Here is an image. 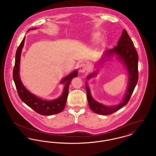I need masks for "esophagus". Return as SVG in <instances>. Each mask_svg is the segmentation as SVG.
Masks as SVG:
<instances>
[{
  "label": "esophagus",
  "mask_w": 156,
  "mask_h": 156,
  "mask_svg": "<svg viewBox=\"0 0 156 156\" xmlns=\"http://www.w3.org/2000/svg\"><path fill=\"white\" fill-rule=\"evenodd\" d=\"M88 65L85 64V63H83L81 64L80 66V72L83 73H85V71H87L88 69Z\"/></svg>",
  "instance_id": "1"
}]
</instances>
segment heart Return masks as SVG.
I'll return each mask as SVG.
<instances>
[{"mask_svg":"<svg viewBox=\"0 0 156 156\" xmlns=\"http://www.w3.org/2000/svg\"><path fill=\"white\" fill-rule=\"evenodd\" d=\"M98 34H95V37H98Z\"/></svg>","mask_w":156,"mask_h":156,"instance_id":"b5f03b06","label":"heart"}]
</instances>
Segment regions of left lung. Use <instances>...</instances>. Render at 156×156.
<instances>
[{
    "label": "left lung",
    "mask_w": 156,
    "mask_h": 156,
    "mask_svg": "<svg viewBox=\"0 0 156 156\" xmlns=\"http://www.w3.org/2000/svg\"><path fill=\"white\" fill-rule=\"evenodd\" d=\"M114 55H116L118 59L121 61V62H122L126 67L128 74V84L127 90L123 98L118 105L107 106L98 102L95 99H94L91 95L89 87L87 85V82H86L85 87L89 108L92 111L97 114L103 115H110L125 106L128 103L138 81V54L134 47L133 41L129 36L125 29L123 31L117 45L113 48L111 50L108 49L104 52V55L101 58V62L99 65L98 64V66L102 64L103 62L109 60L112 56ZM97 69H98L97 71H94V73L88 75L87 78V80H89V79L97 76L99 71L98 68H97Z\"/></svg>",
    "instance_id": "1"
}]
</instances>
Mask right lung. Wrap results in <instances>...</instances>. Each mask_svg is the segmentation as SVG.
Masks as SVG:
<instances>
[{"instance_id": "right-lung-1", "label": "right lung", "mask_w": 156, "mask_h": 156, "mask_svg": "<svg viewBox=\"0 0 156 156\" xmlns=\"http://www.w3.org/2000/svg\"><path fill=\"white\" fill-rule=\"evenodd\" d=\"M34 29H36V28L30 29L29 30ZM24 41L25 37L23 39L22 41L18 47L16 51L15 67L13 71V80L18 95L24 104H26L34 111L41 115L49 116L60 113L64 110L65 108L68 95V88L69 87V84L73 78L78 76V71L77 69H75L61 80V83L64 84V87L63 92L59 98L54 100L48 101L43 99L36 96L25 88L20 78V62Z\"/></svg>"}]
</instances>
